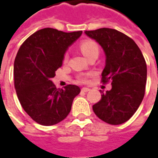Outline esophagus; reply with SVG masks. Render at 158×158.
Listing matches in <instances>:
<instances>
[{
    "instance_id": "1",
    "label": "esophagus",
    "mask_w": 158,
    "mask_h": 158,
    "mask_svg": "<svg viewBox=\"0 0 158 158\" xmlns=\"http://www.w3.org/2000/svg\"><path fill=\"white\" fill-rule=\"evenodd\" d=\"M81 90H82L83 92H88V91L89 90V88H86V87H84V88L81 89Z\"/></svg>"
}]
</instances>
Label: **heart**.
Here are the masks:
<instances>
[{"label":"heart","instance_id":"1","mask_svg":"<svg viewBox=\"0 0 158 158\" xmlns=\"http://www.w3.org/2000/svg\"><path fill=\"white\" fill-rule=\"evenodd\" d=\"M79 48L81 50V52H83V54L87 58L89 57L90 56L94 55V54H97V55L99 54V46L97 45V43L96 41H94V40H83L79 44ZM68 58H69L68 53H65L64 56H63V62H67ZM88 76L89 75H85V74L79 75L78 77V80L79 82L82 83L87 82L88 81Z\"/></svg>","mask_w":158,"mask_h":158}]
</instances>
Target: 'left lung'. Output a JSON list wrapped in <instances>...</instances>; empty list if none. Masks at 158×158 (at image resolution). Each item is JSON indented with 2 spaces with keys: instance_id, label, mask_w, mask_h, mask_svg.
<instances>
[{
  "instance_id": "obj_1",
  "label": "left lung",
  "mask_w": 158,
  "mask_h": 158,
  "mask_svg": "<svg viewBox=\"0 0 158 158\" xmlns=\"http://www.w3.org/2000/svg\"><path fill=\"white\" fill-rule=\"evenodd\" d=\"M96 40L106 54L102 83L111 81L112 89L102 92V99L93 105L100 119L113 125L128 121L142 102L146 90V60L130 37L116 29L102 28L85 31Z\"/></svg>"
}]
</instances>
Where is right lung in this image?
<instances>
[{
    "instance_id": "1",
    "label": "right lung",
    "mask_w": 158,
    "mask_h": 158,
    "mask_svg": "<svg viewBox=\"0 0 158 158\" xmlns=\"http://www.w3.org/2000/svg\"><path fill=\"white\" fill-rule=\"evenodd\" d=\"M82 31L66 33L40 29L20 46L14 61V85L21 106L31 118L44 126L58 123L69 115L79 86L56 88L51 80L62 65L63 56Z\"/></svg>"
}]
</instances>
